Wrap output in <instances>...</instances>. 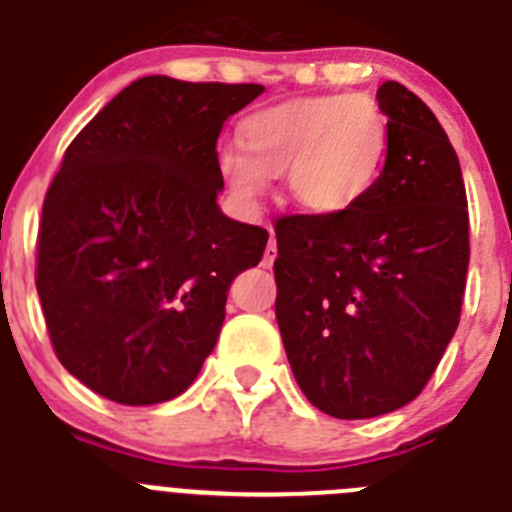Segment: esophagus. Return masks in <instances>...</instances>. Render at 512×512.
<instances>
[{"instance_id": "esophagus-1", "label": "esophagus", "mask_w": 512, "mask_h": 512, "mask_svg": "<svg viewBox=\"0 0 512 512\" xmlns=\"http://www.w3.org/2000/svg\"><path fill=\"white\" fill-rule=\"evenodd\" d=\"M275 257H278V242H275L273 231H270V242L265 247V255H262V268H273Z\"/></svg>"}]
</instances>
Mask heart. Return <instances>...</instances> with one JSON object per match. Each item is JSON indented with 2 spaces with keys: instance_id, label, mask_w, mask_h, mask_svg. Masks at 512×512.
<instances>
[{
  "instance_id": "1",
  "label": "heart",
  "mask_w": 512,
  "mask_h": 512,
  "mask_svg": "<svg viewBox=\"0 0 512 512\" xmlns=\"http://www.w3.org/2000/svg\"><path fill=\"white\" fill-rule=\"evenodd\" d=\"M242 146L219 149V172L242 206H255L270 177L286 175L293 203L337 216L371 193L384 167L389 126L368 95H311L252 113Z\"/></svg>"
}]
</instances>
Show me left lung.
Returning a JSON list of instances; mask_svg holds the SVG:
<instances>
[{
  "mask_svg": "<svg viewBox=\"0 0 512 512\" xmlns=\"http://www.w3.org/2000/svg\"><path fill=\"white\" fill-rule=\"evenodd\" d=\"M389 118L371 193L337 216L275 221V319L317 410L394 412L425 389L459 327L469 211L459 157L433 110L399 82L376 92Z\"/></svg>",
  "mask_w": 512,
  "mask_h": 512,
  "instance_id": "obj_1",
  "label": "left lung"
}]
</instances>
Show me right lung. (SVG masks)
<instances>
[{"instance_id": "1", "label": "right lung", "mask_w": 512, "mask_h": 512, "mask_svg": "<svg viewBox=\"0 0 512 512\" xmlns=\"http://www.w3.org/2000/svg\"><path fill=\"white\" fill-rule=\"evenodd\" d=\"M262 84L144 77L92 118L43 201L35 288L61 366L118 404L180 397L268 231L224 216L216 141Z\"/></svg>"}]
</instances>
